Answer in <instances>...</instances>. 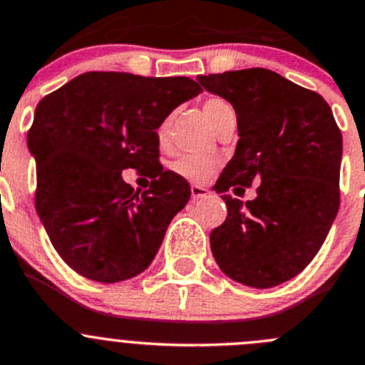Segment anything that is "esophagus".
I'll list each match as a JSON object with an SVG mask.
<instances>
[{
	"label": "esophagus",
	"mask_w": 365,
	"mask_h": 365,
	"mask_svg": "<svg viewBox=\"0 0 365 365\" xmlns=\"http://www.w3.org/2000/svg\"><path fill=\"white\" fill-rule=\"evenodd\" d=\"M190 196H192L194 202H198V200H203L209 196V189H205L203 185H190Z\"/></svg>",
	"instance_id": "esophagus-1"
}]
</instances>
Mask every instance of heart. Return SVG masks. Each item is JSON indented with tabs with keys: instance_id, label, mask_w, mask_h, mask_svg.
I'll list each match as a JSON object with an SVG mask.
<instances>
[{
	"instance_id": "1",
	"label": "heart",
	"mask_w": 365,
	"mask_h": 365,
	"mask_svg": "<svg viewBox=\"0 0 365 365\" xmlns=\"http://www.w3.org/2000/svg\"><path fill=\"white\" fill-rule=\"evenodd\" d=\"M234 113L232 106L229 102L225 101V98L220 97H212L209 101H205L203 104V115H205L207 120L210 122L212 128H216L220 124L221 118L225 115ZM171 124H173V117L163 118L162 122L156 128V140L162 148H165L167 142H169V135H171ZM173 171L180 176V178L187 180V182H194V183H205L207 180L212 178L214 173L217 171V167H220V160L214 158V156H203V155H180L178 158L173 162Z\"/></svg>"
}]
</instances>
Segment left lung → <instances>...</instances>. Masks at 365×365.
<instances>
[{"mask_svg":"<svg viewBox=\"0 0 365 365\" xmlns=\"http://www.w3.org/2000/svg\"><path fill=\"white\" fill-rule=\"evenodd\" d=\"M198 83L232 104L240 135L214 185L227 203V220L210 232L214 259L252 288L290 281L321 250L339 212L342 135L331 108L267 68L200 75ZM254 181L262 183L252 202L226 194Z\"/></svg>","mask_w":365,"mask_h":365,"instance_id":"8db88e82","label":"left lung"}]
</instances>
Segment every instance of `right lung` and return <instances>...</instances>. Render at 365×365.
Masks as SVG:
<instances>
[{"instance_id": "add662e5", "label": "right lung", "mask_w": 365, "mask_h": 365, "mask_svg": "<svg viewBox=\"0 0 365 365\" xmlns=\"http://www.w3.org/2000/svg\"><path fill=\"white\" fill-rule=\"evenodd\" d=\"M202 91L189 77L88 71L37 104L29 149L37 163L36 210L53 248L77 274L118 282L155 259L190 187L158 162L156 128ZM124 168L152 175L134 192Z\"/></svg>"}]
</instances>
